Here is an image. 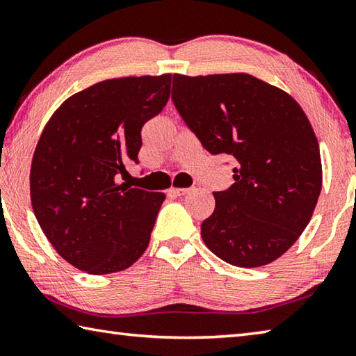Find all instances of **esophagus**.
I'll return each mask as SVG.
<instances>
[{
	"label": "esophagus",
	"mask_w": 356,
	"mask_h": 356,
	"mask_svg": "<svg viewBox=\"0 0 356 356\" xmlns=\"http://www.w3.org/2000/svg\"><path fill=\"white\" fill-rule=\"evenodd\" d=\"M174 196H184L186 193H190L191 188H171L170 190Z\"/></svg>",
	"instance_id": "obj_1"
}]
</instances>
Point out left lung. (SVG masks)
I'll use <instances>...</instances> for the list:
<instances>
[{
  "instance_id": "obj_1",
  "label": "left lung",
  "mask_w": 356,
  "mask_h": 356,
  "mask_svg": "<svg viewBox=\"0 0 356 356\" xmlns=\"http://www.w3.org/2000/svg\"><path fill=\"white\" fill-rule=\"evenodd\" d=\"M174 106L204 149L234 159L201 225L207 248L236 267L273 262L297 242L322 190L318 143L291 95L248 74L174 75Z\"/></svg>"
}]
</instances>
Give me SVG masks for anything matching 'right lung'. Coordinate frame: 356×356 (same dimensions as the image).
<instances>
[{"mask_svg": "<svg viewBox=\"0 0 356 356\" xmlns=\"http://www.w3.org/2000/svg\"><path fill=\"white\" fill-rule=\"evenodd\" d=\"M171 75L114 78L72 95L48 120L29 186L42 231L78 270L108 275L146 251L163 193L118 185L138 163L141 129L163 110Z\"/></svg>", "mask_w": 356, "mask_h": 356, "instance_id": "obj_1", "label": "right lung"}]
</instances>
